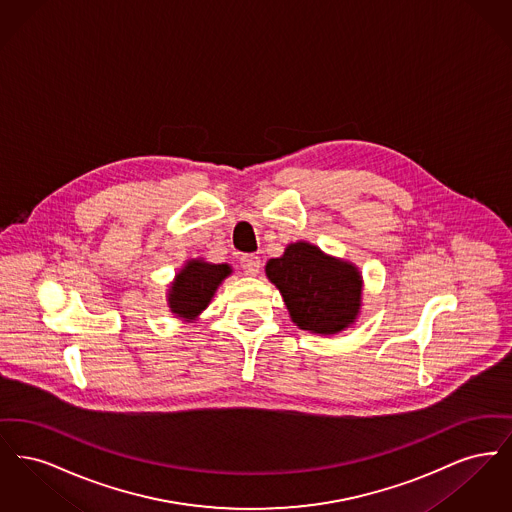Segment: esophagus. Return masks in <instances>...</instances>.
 I'll list each match as a JSON object with an SVG mask.
<instances>
[{"label":"esophagus","instance_id":"obj_1","mask_svg":"<svg viewBox=\"0 0 512 512\" xmlns=\"http://www.w3.org/2000/svg\"><path fill=\"white\" fill-rule=\"evenodd\" d=\"M240 265L247 276H257L261 272V259L257 255H244L240 259Z\"/></svg>","mask_w":512,"mask_h":512}]
</instances>
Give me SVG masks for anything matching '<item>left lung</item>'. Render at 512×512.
I'll return each instance as SVG.
<instances>
[{"mask_svg":"<svg viewBox=\"0 0 512 512\" xmlns=\"http://www.w3.org/2000/svg\"><path fill=\"white\" fill-rule=\"evenodd\" d=\"M265 272L282 293L293 324L305 332L334 336L361 315V270L317 245L303 240L288 244L282 257L268 259Z\"/></svg>","mask_w":512,"mask_h":512,"instance_id":"left-lung-1","label":"left lung"}]
</instances>
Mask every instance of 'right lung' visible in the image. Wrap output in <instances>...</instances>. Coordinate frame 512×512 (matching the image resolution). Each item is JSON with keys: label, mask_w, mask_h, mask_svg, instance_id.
I'll return each instance as SVG.
<instances>
[{"label": "right lung", "mask_w": 512, "mask_h": 512, "mask_svg": "<svg viewBox=\"0 0 512 512\" xmlns=\"http://www.w3.org/2000/svg\"><path fill=\"white\" fill-rule=\"evenodd\" d=\"M230 274L232 267L228 263L215 265L205 259L186 261L169 284L167 303L172 315L186 322L197 320Z\"/></svg>", "instance_id": "obj_1"}]
</instances>
